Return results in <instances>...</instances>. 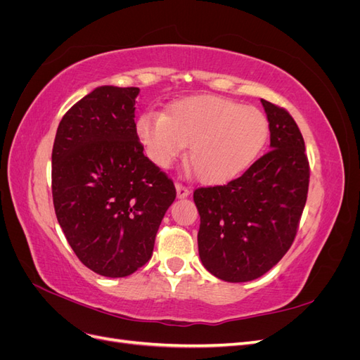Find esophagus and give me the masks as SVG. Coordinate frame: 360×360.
I'll return each instance as SVG.
<instances>
[{"mask_svg":"<svg viewBox=\"0 0 360 360\" xmlns=\"http://www.w3.org/2000/svg\"><path fill=\"white\" fill-rule=\"evenodd\" d=\"M176 191H177V198H186L188 195L191 193L189 189L186 186H183L181 183H177L176 184Z\"/></svg>","mask_w":360,"mask_h":360,"instance_id":"esophagus-1","label":"esophagus"}]
</instances>
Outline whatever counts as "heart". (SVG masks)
<instances>
[{"label": "heart", "instance_id": "heart-1", "mask_svg": "<svg viewBox=\"0 0 360 360\" xmlns=\"http://www.w3.org/2000/svg\"><path fill=\"white\" fill-rule=\"evenodd\" d=\"M135 130L148 159L160 168L171 167L189 144V163L200 180L210 184L246 171L269 139L263 111L207 94L172 102L163 115H141Z\"/></svg>", "mask_w": 360, "mask_h": 360}]
</instances>
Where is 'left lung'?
<instances>
[{
  "label": "left lung",
  "mask_w": 360,
  "mask_h": 360,
  "mask_svg": "<svg viewBox=\"0 0 360 360\" xmlns=\"http://www.w3.org/2000/svg\"><path fill=\"white\" fill-rule=\"evenodd\" d=\"M270 150L243 176L200 188L198 252L204 267L226 282H248L278 264L294 242L309 186L304 141L284 108L261 99Z\"/></svg>",
  "instance_id": "1"
}]
</instances>
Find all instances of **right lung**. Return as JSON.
I'll list each match as a JSON object with an SVG mask.
<instances>
[{
	"label": "right lung",
	"instance_id": "right-lung-1",
	"mask_svg": "<svg viewBox=\"0 0 360 360\" xmlns=\"http://www.w3.org/2000/svg\"><path fill=\"white\" fill-rule=\"evenodd\" d=\"M136 86H97L64 114L52 148V198L61 230L84 266L124 278L151 258L176 200L167 174L136 136Z\"/></svg>",
	"mask_w": 360,
	"mask_h": 360
}]
</instances>
